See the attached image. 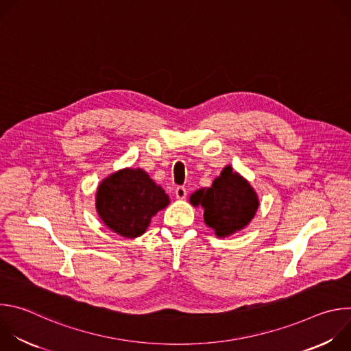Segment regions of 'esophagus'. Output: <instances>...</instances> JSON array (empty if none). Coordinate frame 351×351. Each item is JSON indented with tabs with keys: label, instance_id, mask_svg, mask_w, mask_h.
<instances>
[{
	"label": "esophagus",
	"instance_id": "obj_1",
	"mask_svg": "<svg viewBox=\"0 0 351 351\" xmlns=\"http://www.w3.org/2000/svg\"><path fill=\"white\" fill-rule=\"evenodd\" d=\"M175 195H176V198H178V199H183V198H186V195H187V190H186V187H183V186H178V187L175 189Z\"/></svg>",
	"mask_w": 351,
	"mask_h": 351
}]
</instances>
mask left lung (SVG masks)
<instances>
[{
  "label": "left lung",
  "instance_id": "obj_1",
  "mask_svg": "<svg viewBox=\"0 0 351 351\" xmlns=\"http://www.w3.org/2000/svg\"><path fill=\"white\" fill-rule=\"evenodd\" d=\"M190 203L204 208V222L215 230L218 237L245 228L260 206L254 189L230 165L223 168L211 187L193 193Z\"/></svg>",
  "mask_w": 351,
  "mask_h": 351
}]
</instances>
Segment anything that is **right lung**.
I'll return each instance as SVG.
<instances>
[{
    "label": "right lung",
    "mask_w": 351,
    "mask_h": 351,
    "mask_svg": "<svg viewBox=\"0 0 351 351\" xmlns=\"http://www.w3.org/2000/svg\"><path fill=\"white\" fill-rule=\"evenodd\" d=\"M169 204V197L143 169L125 168L99 183L95 208L115 233L133 239L141 236L152 218Z\"/></svg>",
    "instance_id": "1"
}]
</instances>
